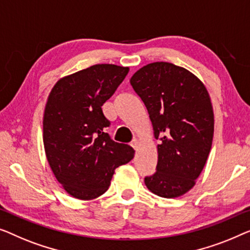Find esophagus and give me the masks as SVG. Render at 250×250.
<instances>
[{
  "label": "esophagus",
  "mask_w": 250,
  "mask_h": 250,
  "mask_svg": "<svg viewBox=\"0 0 250 250\" xmlns=\"http://www.w3.org/2000/svg\"><path fill=\"white\" fill-rule=\"evenodd\" d=\"M131 146H132L135 149L138 148V146H139V140H138V139H133L132 142H131Z\"/></svg>",
  "instance_id": "obj_1"
}]
</instances>
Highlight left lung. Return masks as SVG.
Wrapping results in <instances>:
<instances>
[{
	"label": "left lung",
	"mask_w": 250,
	"mask_h": 250,
	"mask_svg": "<svg viewBox=\"0 0 250 250\" xmlns=\"http://www.w3.org/2000/svg\"><path fill=\"white\" fill-rule=\"evenodd\" d=\"M152 121L157 145L156 172L145 178L153 194L175 198L190 190L213 142L214 113L204 83L168 62L149 63L130 79Z\"/></svg>",
	"instance_id": "left-lung-1"
}]
</instances>
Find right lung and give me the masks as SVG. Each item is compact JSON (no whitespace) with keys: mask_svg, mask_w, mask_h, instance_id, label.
Returning a JSON list of instances; mask_svg holds the SVG:
<instances>
[{"mask_svg":"<svg viewBox=\"0 0 250 250\" xmlns=\"http://www.w3.org/2000/svg\"><path fill=\"white\" fill-rule=\"evenodd\" d=\"M128 72L126 66L95 64L60 79L48 95L45 154L56 180L75 198L103 195L115 168L133 159L132 147L105 132L110 121L102 110Z\"/></svg>","mask_w":250,"mask_h":250,"instance_id":"obj_1","label":"right lung"}]
</instances>
